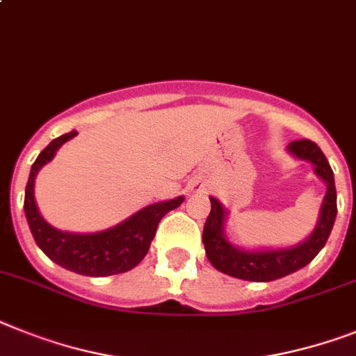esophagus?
I'll return each instance as SVG.
<instances>
[{
    "instance_id": "obj_1",
    "label": "esophagus",
    "mask_w": 356,
    "mask_h": 356,
    "mask_svg": "<svg viewBox=\"0 0 356 356\" xmlns=\"http://www.w3.org/2000/svg\"><path fill=\"white\" fill-rule=\"evenodd\" d=\"M190 190H192L193 193H201V192H204L206 186H204V183H201V181H193L192 186H190Z\"/></svg>"
}]
</instances>
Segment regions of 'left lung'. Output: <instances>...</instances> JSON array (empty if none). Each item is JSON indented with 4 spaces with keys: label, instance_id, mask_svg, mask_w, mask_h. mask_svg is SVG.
I'll return each mask as SVG.
<instances>
[{
    "label": "left lung",
    "instance_id": "obj_1",
    "mask_svg": "<svg viewBox=\"0 0 356 356\" xmlns=\"http://www.w3.org/2000/svg\"><path fill=\"white\" fill-rule=\"evenodd\" d=\"M288 154L295 159L306 161L313 166V172L325 184V195L322 199L318 219L315 228L302 243L288 248H262V250H244L229 243L224 226L228 219V210L222 202L210 197L211 210L204 224L202 243L206 255L215 270L235 277V279L252 280V282H270L295 273L307 266L324 248L330 237L331 228L337 217V190L335 177L330 163L322 150L309 139L293 141L288 145Z\"/></svg>",
    "mask_w": 356,
    "mask_h": 356
}]
</instances>
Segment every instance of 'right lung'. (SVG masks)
Listing matches in <instances>:
<instances>
[{
  "mask_svg": "<svg viewBox=\"0 0 356 356\" xmlns=\"http://www.w3.org/2000/svg\"><path fill=\"white\" fill-rule=\"evenodd\" d=\"M76 136V130H72L54 139L32 164L25 188V204H23L32 237L50 261L74 273L86 275V277H108V275L130 271L145 259L150 250L159 220L168 211L183 204L184 197L181 195L170 201L145 206L122 222L94 234H74V232H61L54 228L52 224L43 219L40 208L35 204V175L44 164L54 159L56 152L65 143Z\"/></svg>",
  "mask_w": 356,
  "mask_h": 356,
  "instance_id": "1",
  "label": "right lung"
}]
</instances>
